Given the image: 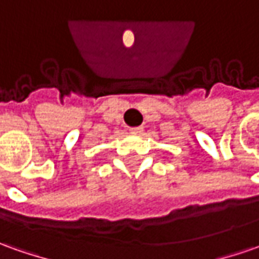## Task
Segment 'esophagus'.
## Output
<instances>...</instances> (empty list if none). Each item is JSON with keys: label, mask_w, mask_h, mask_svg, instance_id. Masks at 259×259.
Listing matches in <instances>:
<instances>
[{"label": "esophagus", "mask_w": 259, "mask_h": 259, "mask_svg": "<svg viewBox=\"0 0 259 259\" xmlns=\"http://www.w3.org/2000/svg\"><path fill=\"white\" fill-rule=\"evenodd\" d=\"M130 132H132V133H135V135H140V133L143 132V127H142V126H139V127H132Z\"/></svg>", "instance_id": "34e87169"}]
</instances>
